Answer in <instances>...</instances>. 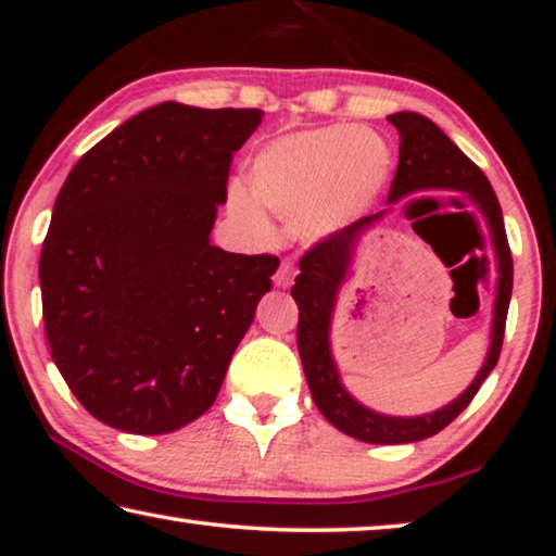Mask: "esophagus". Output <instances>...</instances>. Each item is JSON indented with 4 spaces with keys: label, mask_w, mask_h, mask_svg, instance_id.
Wrapping results in <instances>:
<instances>
[{
    "label": "esophagus",
    "mask_w": 556,
    "mask_h": 556,
    "mask_svg": "<svg viewBox=\"0 0 556 556\" xmlns=\"http://www.w3.org/2000/svg\"><path fill=\"white\" fill-rule=\"evenodd\" d=\"M294 275H296L294 265H291V262H281V267L275 275V285L281 289H289L291 285H294Z\"/></svg>",
    "instance_id": "1"
}]
</instances>
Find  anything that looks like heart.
Wrapping results in <instances>:
<instances>
[{
  "label": "heart",
  "instance_id": "b5f03b06",
  "mask_svg": "<svg viewBox=\"0 0 556 556\" xmlns=\"http://www.w3.org/2000/svg\"><path fill=\"white\" fill-rule=\"evenodd\" d=\"M392 154L380 137L353 125H333L281 137L262 147L250 164V191L235 186L230 211L265 230V205L306 240H326L378 201Z\"/></svg>",
  "mask_w": 556,
  "mask_h": 556
}]
</instances>
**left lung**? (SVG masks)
I'll return each instance as SVG.
<instances>
[{
  "label": "left lung",
  "instance_id": "left-lung-1",
  "mask_svg": "<svg viewBox=\"0 0 556 556\" xmlns=\"http://www.w3.org/2000/svg\"><path fill=\"white\" fill-rule=\"evenodd\" d=\"M388 119L400 131V164L392 178L388 203H397L421 191H460L481 211L488 232H491L497 285L491 345H488L481 370L454 402L444 404L437 412L419 414V417H392V414L375 412L345 390L331 351L333 312L345 279L351 275L357 242L384 218L388 211L355 220L331 238L314 244L299 262L301 275L291 287V296L299 306L296 345L301 365H304L312 397L324 417L338 431L365 441V444H412V441L429 439L448 427L493 372L497 357H501L507 306H510L513 294V255L507 248L501 203L481 168L470 162L434 122L419 112H394Z\"/></svg>",
  "mask_w": 556,
  "mask_h": 556
}]
</instances>
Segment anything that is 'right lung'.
Returning <instances> with one entry per match:
<instances>
[{
    "mask_svg": "<svg viewBox=\"0 0 556 556\" xmlns=\"http://www.w3.org/2000/svg\"><path fill=\"white\" fill-rule=\"evenodd\" d=\"M262 110L162 102L80 156L39 262L46 338L102 425L168 434L211 409L279 267L215 248L232 154Z\"/></svg>",
    "mask_w": 556,
    "mask_h": 556,
    "instance_id": "obj_1",
    "label": "right lung"
}]
</instances>
